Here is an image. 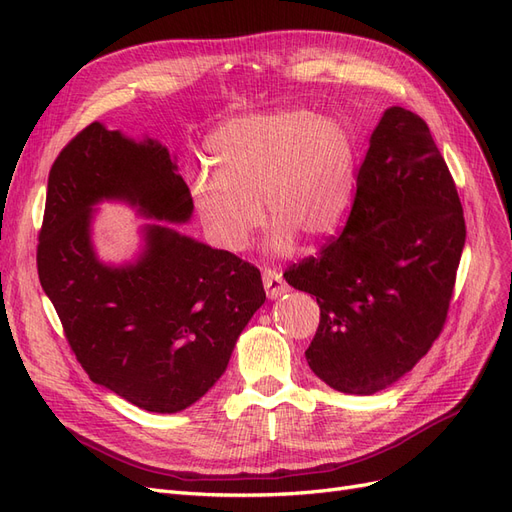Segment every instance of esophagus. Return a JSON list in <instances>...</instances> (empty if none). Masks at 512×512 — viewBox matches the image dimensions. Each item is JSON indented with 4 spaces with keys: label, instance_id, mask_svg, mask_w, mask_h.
<instances>
[{
    "label": "esophagus",
    "instance_id": "1",
    "mask_svg": "<svg viewBox=\"0 0 512 512\" xmlns=\"http://www.w3.org/2000/svg\"><path fill=\"white\" fill-rule=\"evenodd\" d=\"M262 284H265V290H267V297L273 301L277 297H282V294L288 290V286L284 284L282 275L273 271V269H265L262 271Z\"/></svg>",
    "mask_w": 512,
    "mask_h": 512
}]
</instances>
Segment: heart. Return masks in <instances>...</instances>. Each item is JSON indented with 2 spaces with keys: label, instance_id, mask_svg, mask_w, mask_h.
Instances as JSON below:
<instances>
[{
  "label": "heart",
  "instance_id": "obj_1",
  "mask_svg": "<svg viewBox=\"0 0 512 512\" xmlns=\"http://www.w3.org/2000/svg\"><path fill=\"white\" fill-rule=\"evenodd\" d=\"M215 177L192 185L194 207L215 245L241 252L265 218L267 250L284 256L297 237L322 241L354 203L356 151L348 130L305 108L232 119L209 138Z\"/></svg>",
  "mask_w": 512,
  "mask_h": 512
}]
</instances>
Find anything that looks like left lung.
<instances>
[{"label": "left lung", "mask_w": 512, "mask_h": 512, "mask_svg": "<svg viewBox=\"0 0 512 512\" xmlns=\"http://www.w3.org/2000/svg\"><path fill=\"white\" fill-rule=\"evenodd\" d=\"M463 245L455 181L427 123L386 108L342 235L284 273L320 305L305 350L314 374L339 393L374 395L410 371L442 331Z\"/></svg>", "instance_id": "left-lung-1"}]
</instances>
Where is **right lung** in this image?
<instances>
[{"label": "right lung", "instance_id": "right-lung-1", "mask_svg": "<svg viewBox=\"0 0 512 512\" xmlns=\"http://www.w3.org/2000/svg\"><path fill=\"white\" fill-rule=\"evenodd\" d=\"M177 156L156 138L94 121L59 153L38 245L42 290L89 378L147 412L175 414L222 378L265 303L260 271L183 235L194 203ZM149 219L139 252L106 263L93 243L100 204Z\"/></svg>", "mask_w": 512, "mask_h": 512}]
</instances>
